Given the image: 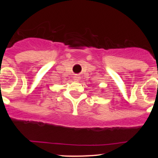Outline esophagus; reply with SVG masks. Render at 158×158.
<instances>
[{"instance_id": "obj_1", "label": "esophagus", "mask_w": 158, "mask_h": 158, "mask_svg": "<svg viewBox=\"0 0 158 158\" xmlns=\"http://www.w3.org/2000/svg\"><path fill=\"white\" fill-rule=\"evenodd\" d=\"M79 77H78V76H75V77H74V80L75 81H79Z\"/></svg>"}]
</instances>
